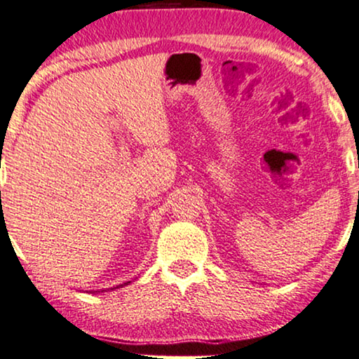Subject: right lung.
<instances>
[{
    "mask_svg": "<svg viewBox=\"0 0 359 359\" xmlns=\"http://www.w3.org/2000/svg\"><path fill=\"white\" fill-rule=\"evenodd\" d=\"M127 283H130V282H127ZM127 283H123V285H127ZM118 287H122V285H118ZM118 287H117V288H118Z\"/></svg>",
    "mask_w": 359,
    "mask_h": 359,
    "instance_id": "obj_1",
    "label": "right lung"
}]
</instances>
